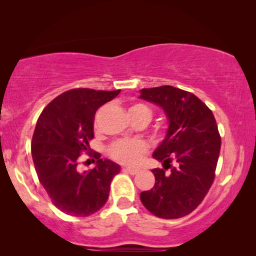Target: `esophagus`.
<instances>
[{
  "label": "esophagus",
  "mask_w": 256,
  "mask_h": 256,
  "mask_svg": "<svg viewBox=\"0 0 256 256\" xmlns=\"http://www.w3.org/2000/svg\"><path fill=\"white\" fill-rule=\"evenodd\" d=\"M124 171L127 174H136L138 172V169H134V168H124Z\"/></svg>",
  "instance_id": "esophagus-1"
}]
</instances>
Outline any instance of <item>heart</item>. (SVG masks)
Instances as JSON below:
<instances>
[{
	"label": "heart",
	"instance_id": "heart-1",
	"mask_svg": "<svg viewBox=\"0 0 256 256\" xmlns=\"http://www.w3.org/2000/svg\"><path fill=\"white\" fill-rule=\"evenodd\" d=\"M129 115L142 114L152 118V110L142 104H136L129 108ZM146 152V146L144 142L138 141V140H121V141L114 142L110 146V155L118 162L122 164L132 166L141 160L143 154Z\"/></svg>",
	"mask_w": 256,
	"mask_h": 256
}]
</instances>
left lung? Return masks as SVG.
<instances>
[{"instance_id":"left-lung-1","label":"left lung","mask_w":256,"mask_h":256,"mask_svg":"<svg viewBox=\"0 0 256 256\" xmlns=\"http://www.w3.org/2000/svg\"><path fill=\"white\" fill-rule=\"evenodd\" d=\"M140 92V99L160 106L169 121L166 138L152 154L164 169L152 170L155 185L141 192L140 198L158 218H182L197 208L214 180L222 146L216 118L200 99L186 90L160 86ZM166 168L170 173L165 172Z\"/></svg>"}]
</instances>
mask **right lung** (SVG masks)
<instances>
[{
	"label": "right lung",
	"mask_w": 256,
	"mask_h": 256,
	"mask_svg": "<svg viewBox=\"0 0 256 256\" xmlns=\"http://www.w3.org/2000/svg\"><path fill=\"white\" fill-rule=\"evenodd\" d=\"M121 90H70L51 101L38 118L31 154L38 180L56 208L66 214L87 216L106 204L112 180L120 166L100 158L96 166L78 171L80 152L90 149L94 138V115Z\"/></svg>",
	"instance_id": "right-lung-1"
}]
</instances>
